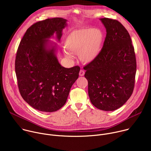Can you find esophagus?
Here are the masks:
<instances>
[{"instance_id": "esophagus-1", "label": "esophagus", "mask_w": 151, "mask_h": 151, "mask_svg": "<svg viewBox=\"0 0 151 151\" xmlns=\"http://www.w3.org/2000/svg\"><path fill=\"white\" fill-rule=\"evenodd\" d=\"M79 76H83L84 74H85V71H84L83 70H81L79 71Z\"/></svg>"}]
</instances>
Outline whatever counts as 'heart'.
<instances>
[{"label": "heart", "mask_w": 151, "mask_h": 151, "mask_svg": "<svg viewBox=\"0 0 151 151\" xmlns=\"http://www.w3.org/2000/svg\"><path fill=\"white\" fill-rule=\"evenodd\" d=\"M104 39L100 29H79L72 31L66 37L64 47L66 57L73 58L72 53H78L79 59L84 63H90L98 57Z\"/></svg>", "instance_id": "heart-1"}]
</instances>
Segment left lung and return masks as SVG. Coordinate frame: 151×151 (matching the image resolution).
I'll return each mask as SVG.
<instances>
[{"mask_svg":"<svg viewBox=\"0 0 151 151\" xmlns=\"http://www.w3.org/2000/svg\"><path fill=\"white\" fill-rule=\"evenodd\" d=\"M106 29L98 57L86 65L88 95L97 109L112 111L121 107L133 92L136 59L132 39L118 20L100 18Z\"/></svg>","mask_w":151,"mask_h":151,"instance_id":"obj_1","label":"left lung"}]
</instances>
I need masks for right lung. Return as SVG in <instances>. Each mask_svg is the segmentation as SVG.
<instances>
[{
    "mask_svg": "<svg viewBox=\"0 0 151 151\" xmlns=\"http://www.w3.org/2000/svg\"><path fill=\"white\" fill-rule=\"evenodd\" d=\"M66 19L47 18L32 25L21 39L16 54L15 69L18 87L23 99L42 112L57 111L67 101L70 90L79 76L78 66L65 68L48 49L54 33L60 40Z\"/></svg>",
    "mask_w": 151,
    "mask_h": 151,
    "instance_id": "add662e5",
    "label": "right lung"
}]
</instances>
